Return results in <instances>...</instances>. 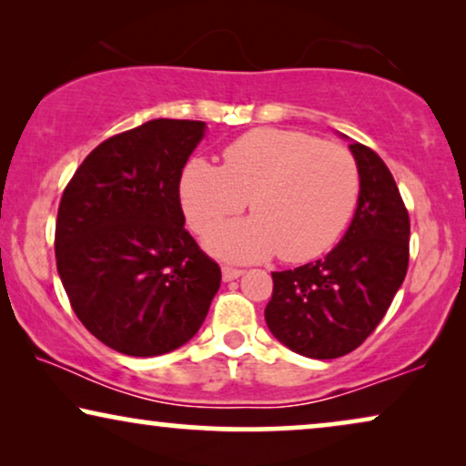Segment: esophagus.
Returning a JSON list of instances; mask_svg holds the SVG:
<instances>
[{
    "mask_svg": "<svg viewBox=\"0 0 466 466\" xmlns=\"http://www.w3.org/2000/svg\"><path fill=\"white\" fill-rule=\"evenodd\" d=\"M241 273H244V269H238V267H228V265H225L222 267V279H225V282H231V279H238Z\"/></svg>",
    "mask_w": 466,
    "mask_h": 466,
    "instance_id": "esophagus-1",
    "label": "esophagus"
}]
</instances>
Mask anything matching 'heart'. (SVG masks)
<instances>
[{"mask_svg":"<svg viewBox=\"0 0 466 466\" xmlns=\"http://www.w3.org/2000/svg\"><path fill=\"white\" fill-rule=\"evenodd\" d=\"M180 195L197 233L239 214L250 199L252 218L209 233L208 246L220 257L258 260L278 252L303 263L330 250L346 231L359 206L360 169L346 146L258 127L227 146L220 167L190 161Z\"/></svg>","mask_w":466,"mask_h":466,"instance_id":"1","label":"heart"}]
</instances>
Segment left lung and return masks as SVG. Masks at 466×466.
<instances>
[{"mask_svg": "<svg viewBox=\"0 0 466 466\" xmlns=\"http://www.w3.org/2000/svg\"><path fill=\"white\" fill-rule=\"evenodd\" d=\"M360 169L352 225L324 258L273 271L267 327L292 352L339 359L378 329L410 265V214L378 152L350 144Z\"/></svg>", "mask_w": 466, "mask_h": 466, "instance_id": "left-lung-1", "label": "left lung"}]
</instances>
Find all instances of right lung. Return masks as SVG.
<instances>
[{"instance_id": "1", "label": "right lung", "mask_w": 466, "mask_h": 466, "mask_svg": "<svg viewBox=\"0 0 466 466\" xmlns=\"http://www.w3.org/2000/svg\"><path fill=\"white\" fill-rule=\"evenodd\" d=\"M201 120L157 118L107 137L63 190L55 257L78 320L107 348L158 356L206 320L220 267L184 228L180 177Z\"/></svg>"}]
</instances>
